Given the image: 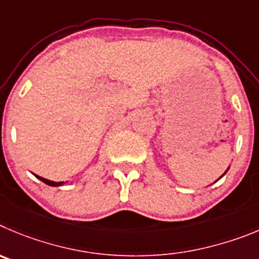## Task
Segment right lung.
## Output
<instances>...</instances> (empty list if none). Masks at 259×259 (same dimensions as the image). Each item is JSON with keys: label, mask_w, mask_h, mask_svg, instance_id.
I'll use <instances>...</instances> for the list:
<instances>
[{"label": "right lung", "mask_w": 259, "mask_h": 259, "mask_svg": "<svg viewBox=\"0 0 259 259\" xmlns=\"http://www.w3.org/2000/svg\"><path fill=\"white\" fill-rule=\"evenodd\" d=\"M37 178L39 179V181H42L44 183H46V185H49V186H62L63 185V182H53V181H49V179H45V178H42V177H38V176H36Z\"/></svg>", "instance_id": "right-lung-1"}]
</instances>
